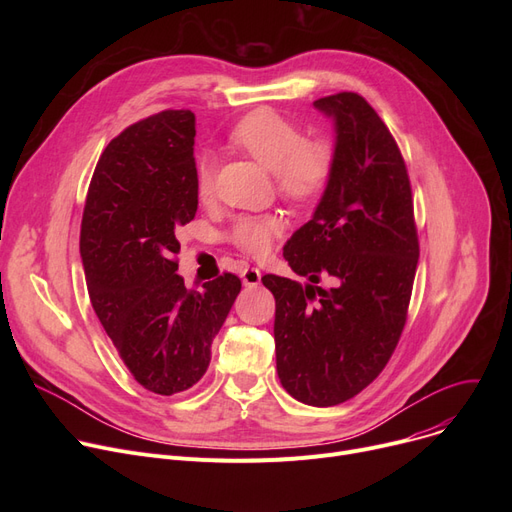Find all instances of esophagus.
Instances as JSON below:
<instances>
[{"mask_svg":"<svg viewBox=\"0 0 512 512\" xmlns=\"http://www.w3.org/2000/svg\"><path fill=\"white\" fill-rule=\"evenodd\" d=\"M261 282V272L257 267H247L245 272H242V284L245 286H257Z\"/></svg>","mask_w":512,"mask_h":512,"instance_id":"1","label":"esophagus"}]
</instances>
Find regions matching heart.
Here are the masks:
<instances>
[{
    "instance_id": "1",
    "label": "heart",
    "mask_w": 512,
    "mask_h": 512,
    "mask_svg": "<svg viewBox=\"0 0 512 512\" xmlns=\"http://www.w3.org/2000/svg\"><path fill=\"white\" fill-rule=\"evenodd\" d=\"M230 141L274 172L276 193L297 207L315 205L328 193L336 172V147L326 137L307 139L292 118L263 107L242 118L230 132ZM195 191L201 201L215 193V164L201 155L195 164ZM276 215H240L228 230V240L240 251L263 257L282 234Z\"/></svg>"
}]
</instances>
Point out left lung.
<instances>
[{
    "instance_id": "1",
    "label": "left lung",
    "mask_w": 512,
    "mask_h": 512,
    "mask_svg": "<svg viewBox=\"0 0 512 512\" xmlns=\"http://www.w3.org/2000/svg\"><path fill=\"white\" fill-rule=\"evenodd\" d=\"M336 120V172L284 259L311 284L265 274L276 299V369L305 405L334 407L367 388L407 324L419 238L407 164L378 112L353 91L321 97ZM333 286L321 289L318 282Z\"/></svg>"
}]
</instances>
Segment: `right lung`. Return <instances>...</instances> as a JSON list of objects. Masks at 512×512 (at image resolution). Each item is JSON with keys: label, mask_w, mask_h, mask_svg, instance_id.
<instances>
[{"label": "right lung", "mask_w": 512, "mask_h": 512, "mask_svg": "<svg viewBox=\"0 0 512 512\" xmlns=\"http://www.w3.org/2000/svg\"><path fill=\"white\" fill-rule=\"evenodd\" d=\"M195 114L166 110L124 128L101 153L80 224L91 305L132 378L172 396L209 367L240 278L203 288L176 274V230L197 213Z\"/></svg>", "instance_id": "1"}]
</instances>
